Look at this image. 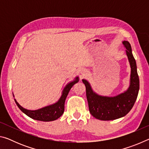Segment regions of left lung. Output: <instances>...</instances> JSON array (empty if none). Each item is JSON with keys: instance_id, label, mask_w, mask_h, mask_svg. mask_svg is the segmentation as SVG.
<instances>
[{"instance_id": "1", "label": "left lung", "mask_w": 149, "mask_h": 149, "mask_svg": "<svg viewBox=\"0 0 149 149\" xmlns=\"http://www.w3.org/2000/svg\"><path fill=\"white\" fill-rule=\"evenodd\" d=\"M131 66L130 85L125 93L116 97H108L98 95L93 91L89 82L83 79L86 87V95L89 112L93 117L100 120H113L122 118L132 110L139 90V79L137 65L133 56L132 47L128 41H123Z\"/></svg>"}]
</instances>
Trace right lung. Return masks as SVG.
<instances>
[{"instance_id":"add662e5","label":"right lung","mask_w":149,"mask_h":149,"mask_svg":"<svg viewBox=\"0 0 149 149\" xmlns=\"http://www.w3.org/2000/svg\"><path fill=\"white\" fill-rule=\"evenodd\" d=\"M79 81L78 77L75 78V80L70 83L68 84L63 91L62 95L59 99L58 101L56 103L50 105L49 107H46L45 108H41V109L37 110H29L25 109L23 107H22L15 99L16 104L18 108L23 112L24 114H26L27 116H28L32 119L42 121V122H50V121H54L58 119L63 114L64 111V103L65 99H66L68 94L71 89L73 85Z\"/></svg>"}]
</instances>
